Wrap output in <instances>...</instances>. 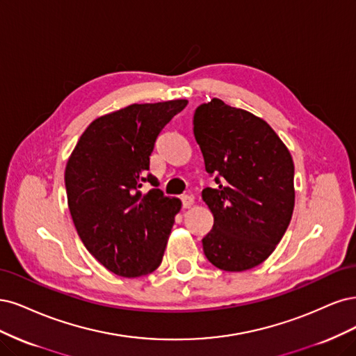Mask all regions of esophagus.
Returning a JSON list of instances; mask_svg holds the SVG:
<instances>
[{
    "mask_svg": "<svg viewBox=\"0 0 356 356\" xmlns=\"http://www.w3.org/2000/svg\"><path fill=\"white\" fill-rule=\"evenodd\" d=\"M193 202H195V200H193L192 195H183V197H181L183 209H191L192 205H193Z\"/></svg>",
    "mask_w": 356,
    "mask_h": 356,
    "instance_id": "1",
    "label": "esophagus"
}]
</instances>
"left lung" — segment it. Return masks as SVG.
<instances>
[{
  "label": "left lung",
  "mask_w": 356,
  "mask_h": 356,
  "mask_svg": "<svg viewBox=\"0 0 356 356\" xmlns=\"http://www.w3.org/2000/svg\"><path fill=\"white\" fill-rule=\"evenodd\" d=\"M193 134L217 183L202 191L214 219L204 253L222 270L253 269L273 253L291 220V154L265 120L220 99L195 111Z\"/></svg>",
  "instance_id": "1"
}]
</instances>
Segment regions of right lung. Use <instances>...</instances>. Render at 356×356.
Instances as JSON below:
<instances>
[{"label": "right lung", "mask_w": 356, "mask_h": 356, "mask_svg": "<svg viewBox=\"0 0 356 356\" xmlns=\"http://www.w3.org/2000/svg\"><path fill=\"white\" fill-rule=\"evenodd\" d=\"M186 99L134 103L90 122L67 159L65 185L76 232L100 265L124 278L163 261L181 201L164 197L147 175L158 134ZM147 179L154 186L143 194Z\"/></svg>", "instance_id": "1"}]
</instances>
